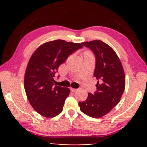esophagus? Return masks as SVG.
<instances>
[{
	"mask_svg": "<svg viewBox=\"0 0 147 147\" xmlns=\"http://www.w3.org/2000/svg\"><path fill=\"white\" fill-rule=\"evenodd\" d=\"M70 90H71V92H75L77 91V89H75V88H70Z\"/></svg>",
	"mask_w": 147,
	"mask_h": 147,
	"instance_id": "esophagus-1",
	"label": "esophagus"
}]
</instances>
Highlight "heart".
<instances>
[{"instance_id": "1", "label": "heart", "mask_w": 147, "mask_h": 147, "mask_svg": "<svg viewBox=\"0 0 147 147\" xmlns=\"http://www.w3.org/2000/svg\"><path fill=\"white\" fill-rule=\"evenodd\" d=\"M86 54H91V53H89V52H85V53H84V55H86Z\"/></svg>"}]
</instances>
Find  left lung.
I'll use <instances>...</instances> for the list:
<instances>
[{
	"label": "left lung",
	"instance_id": "obj_1",
	"mask_svg": "<svg viewBox=\"0 0 147 147\" xmlns=\"http://www.w3.org/2000/svg\"><path fill=\"white\" fill-rule=\"evenodd\" d=\"M96 57L94 76L98 80L96 91L88 94L85 101L79 102L80 110L86 115L99 118L119 103L125 88V75L121 61L111 47L100 41L82 43Z\"/></svg>",
	"mask_w": 147,
	"mask_h": 147
}]
</instances>
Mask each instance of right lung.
I'll use <instances>...</instances> for the list:
<instances>
[{"instance_id":"1","label":"right lung","mask_w":147,"mask_h":147,"mask_svg":"<svg viewBox=\"0 0 147 147\" xmlns=\"http://www.w3.org/2000/svg\"><path fill=\"white\" fill-rule=\"evenodd\" d=\"M83 47L80 43L55 40L40 45L30 58L24 86L32 107L46 118H53L63 110L68 88L54 86L55 74L67 58Z\"/></svg>"}]
</instances>
